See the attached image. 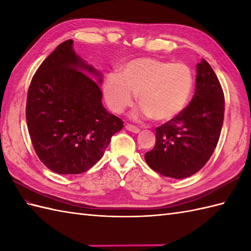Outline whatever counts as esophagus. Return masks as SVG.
I'll return each instance as SVG.
<instances>
[{
    "instance_id": "obj_1",
    "label": "esophagus",
    "mask_w": 251,
    "mask_h": 251,
    "mask_svg": "<svg viewBox=\"0 0 251 251\" xmlns=\"http://www.w3.org/2000/svg\"><path fill=\"white\" fill-rule=\"evenodd\" d=\"M125 128H126L127 130H129V131H131V132H135V133H138V132L140 131V129H139V128H138L137 126L131 125V124H127V125L125 126Z\"/></svg>"
}]
</instances>
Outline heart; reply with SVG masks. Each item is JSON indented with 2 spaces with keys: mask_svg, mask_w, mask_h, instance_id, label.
Instances as JSON below:
<instances>
[{
  "mask_svg": "<svg viewBox=\"0 0 251 251\" xmlns=\"http://www.w3.org/2000/svg\"><path fill=\"white\" fill-rule=\"evenodd\" d=\"M194 85V74L186 64L142 57L126 63L119 75H108L102 92L115 113L130 107L133 94H137L141 106L137 114L149 115L155 122H168L187 106Z\"/></svg>",
  "mask_w": 251,
  "mask_h": 251,
  "instance_id": "1",
  "label": "heart"
}]
</instances>
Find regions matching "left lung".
<instances>
[{"label": "left lung", "mask_w": 251, "mask_h": 251, "mask_svg": "<svg viewBox=\"0 0 251 251\" xmlns=\"http://www.w3.org/2000/svg\"><path fill=\"white\" fill-rule=\"evenodd\" d=\"M224 114L223 87L211 65L202 60L197 64L196 92L188 106L155 129V147L144 155L149 167L172 178L201 170L218 143Z\"/></svg>", "instance_id": "left-lung-1"}]
</instances>
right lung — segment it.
Segmentation results:
<instances>
[{
    "label": "right lung",
    "mask_w": 251,
    "mask_h": 251,
    "mask_svg": "<svg viewBox=\"0 0 251 251\" xmlns=\"http://www.w3.org/2000/svg\"><path fill=\"white\" fill-rule=\"evenodd\" d=\"M73 44V39L60 44L42 63L26 98L33 148L40 161L59 174L89 170L123 128V121L102 106L100 73L75 54Z\"/></svg>",
    "instance_id": "1"
}]
</instances>
